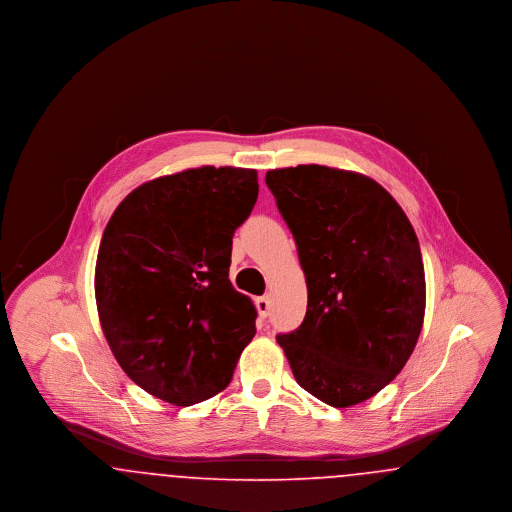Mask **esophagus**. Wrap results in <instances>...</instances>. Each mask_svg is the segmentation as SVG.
<instances>
[{"instance_id":"esophagus-1","label":"esophagus","mask_w":512,"mask_h":512,"mask_svg":"<svg viewBox=\"0 0 512 512\" xmlns=\"http://www.w3.org/2000/svg\"><path fill=\"white\" fill-rule=\"evenodd\" d=\"M255 307H257L259 318H267L268 313H270V299H268L267 295L257 297V299H255Z\"/></svg>"}]
</instances>
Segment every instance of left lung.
<instances>
[{"label": "left lung", "instance_id": "obj_1", "mask_svg": "<svg viewBox=\"0 0 512 512\" xmlns=\"http://www.w3.org/2000/svg\"><path fill=\"white\" fill-rule=\"evenodd\" d=\"M292 230L307 313L278 334L297 384L345 409L384 390L409 361L426 309L413 224L378 182L322 165L265 176Z\"/></svg>", "mask_w": 512, "mask_h": 512}]
</instances>
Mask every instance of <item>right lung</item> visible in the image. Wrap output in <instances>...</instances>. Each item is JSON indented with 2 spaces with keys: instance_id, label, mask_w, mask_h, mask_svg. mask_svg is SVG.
<instances>
[{
  "instance_id": "1",
  "label": "right lung",
  "mask_w": 512,
  "mask_h": 512,
  "mask_svg": "<svg viewBox=\"0 0 512 512\" xmlns=\"http://www.w3.org/2000/svg\"><path fill=\"white\" fill-rule=\"evenodd\" d=\"M257 171L199 167L126 195L96 263L99 322L147 393L188 407L224 390L257 311L230 278L232 236L257 201Z\"/></svg>"
}]
</instances>
